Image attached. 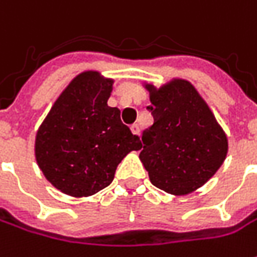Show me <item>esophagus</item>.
<instances>
[{"label":"esophagus","instance_id":"obj_1","mask_svg":"<svg viewBox=\"0 0 257 257\" xmlns=\"http://www.w3.org/2000/svg\"><path fill=\"white\" fill-rule=\"evenodd\" d=\"M131 131H132V134H134V135H139V132H141L139 125H138V123H134V125L131 126Z\"/></svg>","mask_w":257,"mask_h":257}]
</instances>
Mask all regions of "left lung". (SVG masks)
<instances>
[{
	"label": "left lung",
	"mask_w": 257,
	"mask_h": 257,
	"mask_svg": "<svg viewBox=\"0 0 257 257\" xmlns=\"http://www.w3.org/2000/svg\"><path fill=\"white\" fill-rule=\"evenodd\" d=\"M149 91L154 125L142 135L139 159L156 188L192 193L216 173L227 155V138L189 81L172 79Z\"/></svg>",
	"instance_id": "8db88e82"
}]
</instances>
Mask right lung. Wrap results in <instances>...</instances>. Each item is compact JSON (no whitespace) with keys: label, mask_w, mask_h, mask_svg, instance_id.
Masks as SVG:
<instances>
[{"label":"right lung","mask_w":257,"mask_h":257,"mask_svg":"<svg viewBox=\"0 0 257 257\" xmlns=\"http://www.w3.org/2000/svg\"><path fill=\"white\" fill-rule=\"evenodd\" d=\"M113 79L96 71L76 75L52 105L35 138V158L58 190L82 198L106 188L116 166L142 142L108 106Z\"/></svg>","instance_id":"1"}]
</instances>
